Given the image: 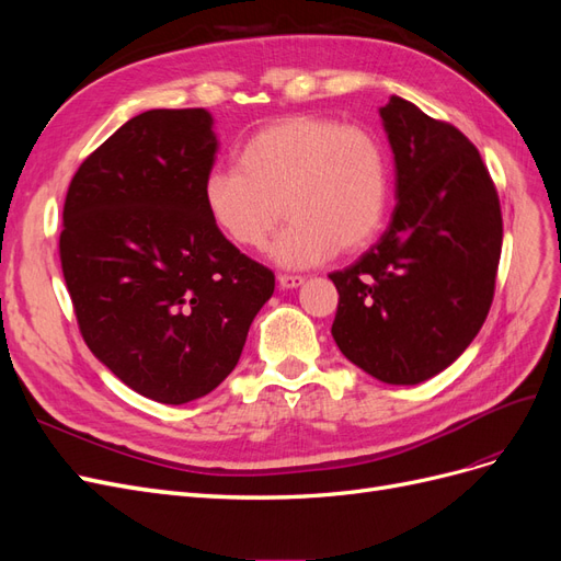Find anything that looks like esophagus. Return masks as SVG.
<instances>
[{
	"mask_svg": "<svg viewBox=\"0 0 561 561\" xmlns=\"http://www.w3.org/2000/svg\"><path fill=\"white\" fill-rule=\"evenodd\" d=\"M276 283H278L280 290H297V287H301V285H304V278H301V276H287V274H280V276L276 278Z\"/></svg>",
	"mask_w": 561,
	"mask_h": 561,
	"instance_id": "esophagus-1",
	"label": "esophagus"
}]
</instances>
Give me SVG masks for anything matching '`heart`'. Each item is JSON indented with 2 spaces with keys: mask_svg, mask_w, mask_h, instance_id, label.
<instances>
[{
  "mask_svg": "<svg viewBox=\"0 0 561 561\" xmlns=\"http://www.w3.org/2000/svg\"><path fill=\"white\" fill-rule=\"evenodd\" d=\"M203 203L219 233L250 252L264 248L285 213L290 222L271 245V260L309 268L336 250L355 252L375 241L388 208L386 151L363 126L285 116L248 138L239 168H213L203 180Z\"/></svg>",
  "mask_w": 561,
  "mask_h": 561,
  "instance_id": "b5f03b06",
  "label": "heart"
}]
</instances>
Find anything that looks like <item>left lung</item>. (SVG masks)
Instances as JSON below:
<instances>
[{
  "mask_svg": "<svg viewBox=\"0 0 561 561\" xmlns=\"http://www.w3.org/2000/svg\"><path fill=\"white\" fill-rule=\"evenodd\" d=\"M396 161L388 229L334 271L332 336L383 383L414 386L447 369L489 313L503 243L496 186L466 135L390 95L379 110Z\"/></svg>",
  "mask_w": 561,
  "mask_h": 561,
  "instance_id": "1",
  "label": "left lung"
}]
</instances>
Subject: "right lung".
Instances as JSON below:
<instances>
[{
	"label": "right lung",
	"instance_id": "1",
	"mask_svg": "<svg viewBox=\"0 0 561 561\" xmlns=\"http://www.w3.org/2000/svg\"><path fill=\"white\" fill-rule=\"evenodd\" d=\"M213 122L203 107L133 116L79 165L62 210V276L83 342L163 404L208 396L231 375L276 285L203 203Z\"/></svg>",
	"mask_w": 561,
	"mask_h": 561
}]
</instances>
